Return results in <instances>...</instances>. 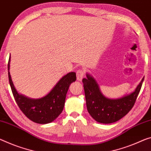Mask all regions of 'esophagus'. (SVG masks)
<instances>
[{"instance_id":"esophagus-1","label":"esophagus","mask_w":151,"mask_h":151,"mask_svg":"<svg viewBox=\"0 0 151 151\" xmlns=\"http://www.w3.org/2000/svg\"><path fill=\"white\" fill-rule=\"evenodd\" d=\"M84 71H83L82 69H79L76 72V76H77V80L79 81H81L82 80V78L84 76Z\"/></svg>"}]
</instances>
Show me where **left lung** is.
Masks as SVG:
<instances>
[{
	"mask_svg": "<svg viewBox=\"0 0 151 151\" xmlns=\"http://www.w3.org/2000/svg\"><path fill=\"white\" fill-rule=\"evenodd\" d=\"M82 82L87 109L93 119L101 124H111L124 117L132 109L142 87L144 78L134 92L115 99H109L101 93L95 79L86 73Z\"/></svg>",
	"mask_w": 151,
	"mask_h": 151,
	"instance_id": "8db88e82",
	"label": "left lung"
}]
</instances>
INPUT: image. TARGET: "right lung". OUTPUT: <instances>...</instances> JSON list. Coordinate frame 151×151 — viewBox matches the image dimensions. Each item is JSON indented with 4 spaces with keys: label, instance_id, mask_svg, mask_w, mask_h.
<instances>
[{
    "label": "right lung",
    "instance_id": "add662e5",
    "mask_svg": "<svg viewBox=\"0 0 151 151\" xmlns=\"http://www.w3.org/2000/svg\"><path fill=\"white\" fill-rule=\"evenodd\" d=\"M10 60L11 57L8 63L9 83L21 111L28 119L37 124H46L54 121L63 109L69 85L76 80V73L70 72L63 76L46 96L40 99H31L18 93L14 86L9 72Z\"/></svg>",
    "mask_w": 151,
    "mask_h": 151
}]
</instances>
